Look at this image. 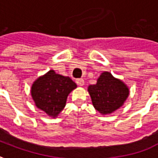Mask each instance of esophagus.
I'll use <instances>...</instances> for the list:
<instances>
[{
  "instance_id": "esophagus-1",
  "label": "esophagus",
  "mask_w": 158,
  "mask_h": 158,
  "mask_svg": "<svg viewBox=\"0 0 158 158\" xmlns=\"http://www.w3.org/2000/svg\"><path fill=\"white\" fill-rule=\"evenodd\" d=\"M76 84H78L79 86H83L84 84V80L83 79H76Z\"/></svg>"
}]
</instances>
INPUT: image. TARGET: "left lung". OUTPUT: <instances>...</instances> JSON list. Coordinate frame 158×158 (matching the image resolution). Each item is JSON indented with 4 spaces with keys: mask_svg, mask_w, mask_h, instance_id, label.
I'll use <instances>...</instances> for the list:
<instances>
[{
    "mask_svg": "<svg viewBox=\"0 0 158 158\" xmlns=\"http://www.w3.org/2000/svg\"><path fill=\"white\" fill-rule=\"evenodd\" d=\"M94 108L102 115H107L118 110L130 94L126 84L116 79L110 72H102L95 84L88 87Z\"/></svg>",
    "mask_w": 158,
    "mask_h": 158,
    "instance_id": "obj_1",
    "label": "left lung"
}]
</instances>
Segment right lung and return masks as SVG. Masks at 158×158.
<instances>
[{
	"instance_id": "add662e5",
	"label": "right lung",
	"mask_w": 158,
	"mask_h": 158,
	"mask_svg": "<svg viewBox=\"0 0 158 158\" xmlns=\"http://www.w3.org/2000/svg\"><path fill=\"white\" fill-rule=\"evenodd\" d=\"M76 88V84L69 77L51 69L33 82L31 95L38 109L56 118L65 106L68 95Z\"/></svg>"
}]
</instances>
